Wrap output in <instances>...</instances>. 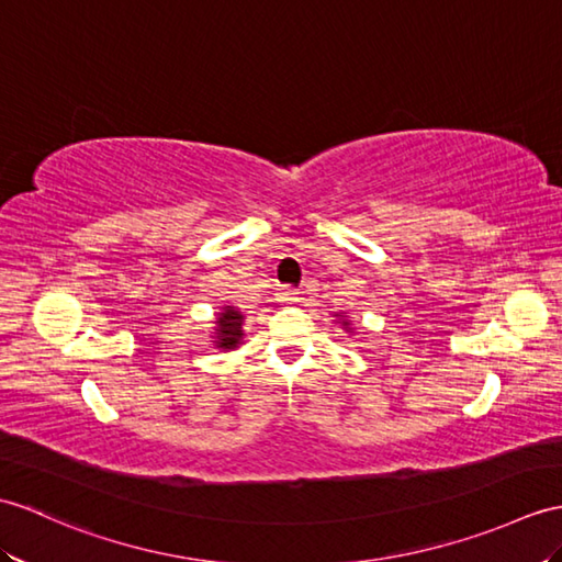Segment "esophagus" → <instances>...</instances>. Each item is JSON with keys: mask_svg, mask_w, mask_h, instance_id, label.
Returning a JSON list of instances; mask_svg holds the SVG:
<instances>
[{"mask_svg": "<svg viewBox=\"0 0 562 562\" xmlns=\"http://www.w3.org/2000/svg\"><path fill=\"white\" fill-rule=\"evenodd\" d=\"M296 290L294 286H290V284H284V286H280V292H278V302H284V304H292V302H296Z\"/></svg>", "mask_w": 562, "mask_h": 562, "instance_id": "obj_1", "label": "esophagus"}]
</instances>
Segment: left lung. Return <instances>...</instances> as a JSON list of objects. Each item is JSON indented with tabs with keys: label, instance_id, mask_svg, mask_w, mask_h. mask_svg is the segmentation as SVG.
<instances>
[{
	"label": "left lung",
	"instance_id": "8db88e82",
	"mask_svg": "<svg viewBox=\"0 0 562 562\" xmlns=\"http://www.w3.org/2000/svg\"><path fill=\"white\" fill-rule=\"evenodd\" d=\"M345 325H347V323H345Z\"/></svg>",
	"mask_w": 562,
	"mask_h": 562
}]
</instances>
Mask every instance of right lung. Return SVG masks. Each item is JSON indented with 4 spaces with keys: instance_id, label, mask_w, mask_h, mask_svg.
<instances>
[{
    "instance_id": "right-lung-1",
    "label": "right lung",
    "mask_w": 562,
    "mask_h": 562,
    "mask_svg": "<svg viewBox=\"0 0 562 562\" xmlns=\"http://www.w3.org/2000/svg\"><path fill=\"white\" fill-rule=\"evenodd\" d=\"M241 313L234 311V306H225V313L217 318V347L234 349L241 340Z\"/></svg>"
}]
</instances>
